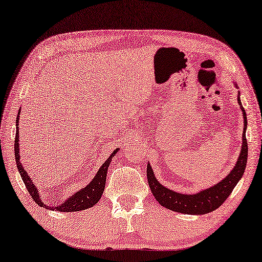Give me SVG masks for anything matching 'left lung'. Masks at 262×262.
Wrapping results in <instances>:
<instances>
[{
  "mask_svg": "<svg viewBox=\"0 0 262 262\" xmlns=\"http://www.w3.org/2000/svg\"><path fill=\"white\" fill-rule=\"evenodd\" d=\"M236 89L238 86L235 85ZM238 102L242 107L244 114V134H243V144L242 151L239 154L238 161L234 168L231 170V172L224 178L223 181L219 182L209 189L202 190L201 192L193 194H184L178 193L176 191L167 189L162 185L159 181L154 176V171L150 164H147V178L148 184L150 186V190L154 197L160 204L175 212L186 213V214H205L212 212L215 209H218L224 202L226 201L227 197L230 196L234 186L238 184L240 178L243 177L245 168L247 163V152L248 146L246 140V128H247V118L246 112L240 101V97L238 95Z\"/></svg>",
  "mask_w": 262,
  "mask_h": 262,
  "instance_id": "left-lung-1",
  "label": "left lung"
}]
</instances>
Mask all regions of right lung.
<instances>
[{
	"label": "right lung",
	"mask_w": 262,
	"mask_h": 262,
	"mask_svg": "<svg viewBox=\"0 0 262 262\" xmlns=\"http://www.w3.org/2000/svg\"><path fill=\"white\" fill-rule=\"evenodd\" d=\"M19 113L20 110L18 111V115L16 118V138H15V160H16V164H17V169L20 177L26 184V188L30 193V196L34 199L36 204H38L41 207H45V209H50V210H57L60 211V212H74V211H82L89 209V207L93 206L97 204L99 202V199L101 198L103 190H105V185H106V176H107V171H108V167L111 164L112 157L115 156V154L119 151V148H116L115 150L111 154V156L105 161V163L101 165V168L98 170L97 175L94 176L92 181L87 184L85 188L80 189L77 191L76 193L72 194L71 197L66 199V201L63 203V204L58 205V206H48L43 203V199L40 198L38 190H37L36 185L32 183V180L30 176L28 175L26 169L22 167V163L19 161V134H18V120H19Z\"/></svg>",
	"instance_id": "1"
}]
</instances>
